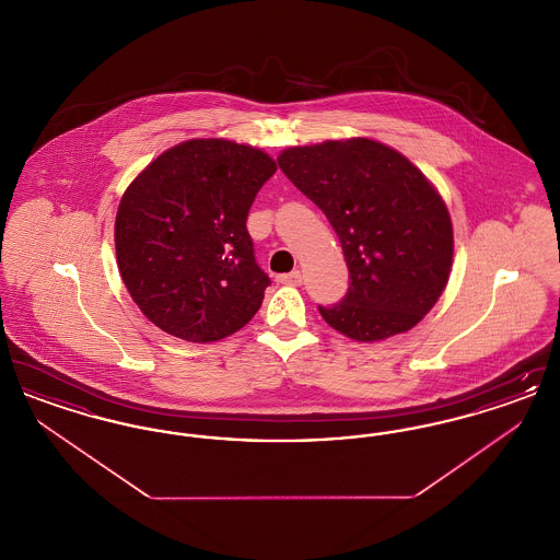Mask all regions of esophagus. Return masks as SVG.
I'll return each instance as SVG.
<instances>
[{"instance_id": "1", "label": "esophagus", "mask_w": 560, "mask_h": 560, "mask_svg": "<svg viewBox=\"0 0 560 560\" xmlns=\"http://www.w3.org/2000/svg\"><path fill=\"white\" fill-rule=\"evenodd\" d=\"M277 281L283 283V285H300L302 283V275H300V270H292L288 275H279Z\"/></svg>"}]
</instances>
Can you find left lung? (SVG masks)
<instances>
[{"label": "left lung", "mask_w": 560, "mask_h": 560, "mask_svg": "<svg viewBox=\"0 0 560 560\" xmlns=\"http://www.w3.org/2000/svg\"><path fill=\"white\" fill-rule=\"evenodd\" d=\"M279 167L331 222L350 288L320 317L357 342L416 327L450 281L453 224L441 192L397 149L373 138L290 147Z\"/></svg>", "instance_id": "8db88e82"}]
</instances>
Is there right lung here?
<instances>
[{
  "mask_svg": "<svg viewBox=\"0 0 560 560\" xmlns=\"http://www.w3.org/2000/svg\"><path fill=\"white\" fill-rule=\"evenodd\" d=\"M277 172L262 149L192 138L126 188L115 218L119 275L142 315L187 342H215L258 313L268 277L245 220Z\"/></svg>",
  "mask_w": 560,
  "mask_h": 560,
  "instance_id": "1",
  "label": "right lung"
}]
</instances>
